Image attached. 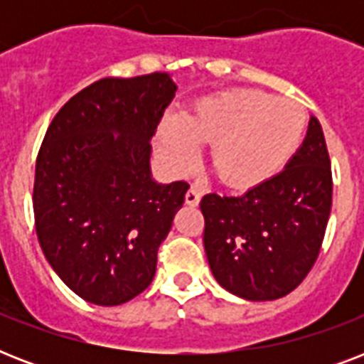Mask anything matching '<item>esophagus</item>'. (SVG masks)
<instances>
[{
  "label": "esophagus",
  "instance_id": "34e87169",
  "mask_svg": "<svg viewBox=\"0 0 364 364\" xmlns=\"http://www.w3.org/2000/svg\"><path fill=\"white\" fill-rule=\"evenodd\" d=\"M200 198H202V187L200 185H191V188L185 194V202L188 205H198Z\"/></svg>",
  "mask_w": 364,
  "mask_h": 364
}]
</instances>
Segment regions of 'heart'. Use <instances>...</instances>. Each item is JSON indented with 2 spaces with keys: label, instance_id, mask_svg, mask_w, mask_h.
Wrapping results in <instances>:
<instances>
[{
  "label": "heart",
  "instance_id": "heart-1",
  "mask_svg": "<svg viewBox=\"0 0 364 364\" xmlns=\"http://www.w3.org/2000/svg\"><path fill=\"white\" fill-rule=\"evenodd\" d=\"M308 111L296 100L262 90H230L208 96L187 117L160 126V154L179 173L198 162L200 143H211L210 164L232 188L257 187L276 177L299 153Z\"/></svg>",
  "mask_w": 364,
  "mask_h": 364
}]
</instances>
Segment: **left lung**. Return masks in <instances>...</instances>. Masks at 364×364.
Returning <instances> with one entry per match:
<instances>
[{"label":"left lung","mask_w":364,"mask_h":364,"mask_svg":"<svg viewBox=\"0 0 364 364\" xmlns=\"http://www.w3.org/2000/svg\"><path fill=\"white\" fill-rule=\"evenodd\" d=\"M331 205V159L311 117L302 147L276 177L242 196L200 200L205 255L219 285L247 300L291 293L316 264Z\"/></svg>","instance_id":"left-lung-1"}]
</instances>
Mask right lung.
<instances>
[{
  "instance_id": "right-lung-1",
  "label": "right lung",
  "mask_w": 364,
  "mask_h": 364,
  "mask_svg": "<svg viewBox=\"0 0 364 364\" xmlns=\"http://www.w3.org/2000/svg\"><path fill=\"white\" fill-rule=\"evenodd\" d=\"M176 90L160 71L100 79L56 113L43 137L37 238L60 279L87 302L124 304L153 282L160 243L188 188L156 185L149 168V139Z\"/></svg>"
}]
</instances>
